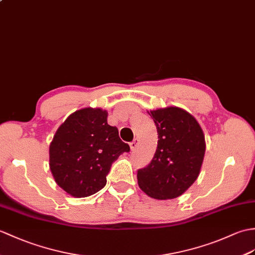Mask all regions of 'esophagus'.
I'll return each instance as SVG.
<instances>
[{"label":"esophagus","instance_id":"esophagus-1","mask_svg":"<svg viewBox=\"0 0 255 255\" xmlns=\"http://www.w3.org/2000/svg\"><path fill=\"white\" fill-rule=\"evenodd\" d=\"M129 145H130V150L134 151L138 147V145H139V140L138 139H134L132 142H130Z\"/></svg>","mask_w":255,"mask_h":255}]
</instances>
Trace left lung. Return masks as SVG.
<instances>
[{"label":"left lung","instance_id":"8db88e82","mask_svg":"<svg viewBox=\"0 0 255 255\" xmlns=\"http://www.w3.org/2000/svg\"><path fill=\"white\" fill-rule=\"evenodd\" d=\"M147 114L157 129V147L151 163L138 170V185L153 199H175L200 175L205 154L203 130L190 113L177 106Z\"/></svg>","mask_w":255,"mask_h":255}]
</instances>
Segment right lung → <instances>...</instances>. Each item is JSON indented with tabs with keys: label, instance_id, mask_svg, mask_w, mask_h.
<instances>
[{
	"label": "right lung",
	"instance_id": "1",
	"mask_svg": "<svg viewBox=\"0 0 255 255\" xmlns=\"http://www.w3.org/2000/svg\"><path fill=\"white\" fill-rule=\"evenodd\" d=\"M130 147L108 124V112L85 108L58 127L50 143V169L55 182L75 198H86L106 185L112 163Z\"/></svg>",
	"mask_w": 255,
	"mask_h": 255
}]
</instances>
